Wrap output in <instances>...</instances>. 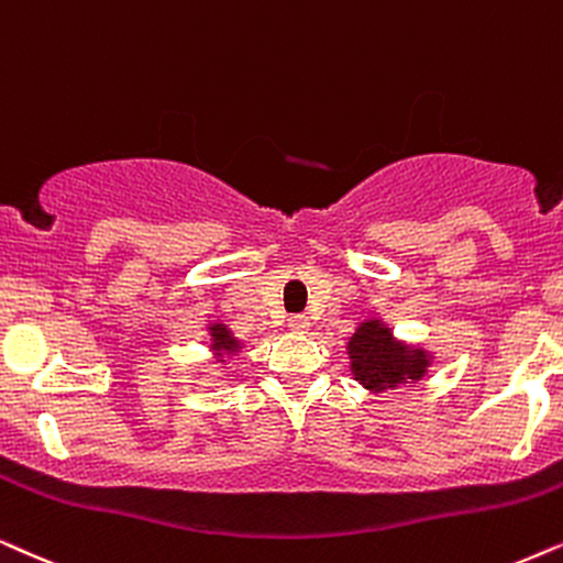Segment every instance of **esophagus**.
Masks as SVG:
<instances>
[{"mask_svg": "<svg viewBox=\"0 0 563 563\" xmlns=\"http://www.w3.org/2000/svg\"><path fill=\"white\" fill-rule=\"evenodd\" d=\"M288 327L294 329V332H309L311 321H309V317H303V313H294V317L288 319Z\"/></svg>", "mask_w": 563, "mask_h": 563, "instance_id": "esophagus-1", "label": "esophagus"}]
</instances>
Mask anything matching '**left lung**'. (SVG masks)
I'll use <instances>...</instances> for the list:
<instances>
[{
	"label": "left lung",
	"mask_w": 563,
	"mask_h": 563,
	"mask_svg": "<svg viewBox=\"0 0 563 563\" xmlns=\"http://www.w3.org/2000/svg\"><path fill=\"white\" fill-rule=\"evenodd\" d=\"M344 352H347L352 378L373 396L419 386L430 376L434 363L430 347L399 340L380 317L357 321Z\"/></svg>",
	"instance_id": "obj_1"
}]
</instances>
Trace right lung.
<instances>
[{
	"instance_id": "right-lung-1",
	"label": "right lung",
	"mask_w": 563,
	"mask_h": 563,
	"mask_svg": "<svg viewBox=\"0 0 563 563\" xmlns=\"http://www.w3.org/2000/svg\"><path fill=\"white\" fill-rule=\"evenodd\" d=\"M206 332H208V352H211L213 363L229 365V360H234L239 352H244L246 347V342L234 336V332H231L229 324H223V321H208Z\"/></svg>"
}]
</instances>
